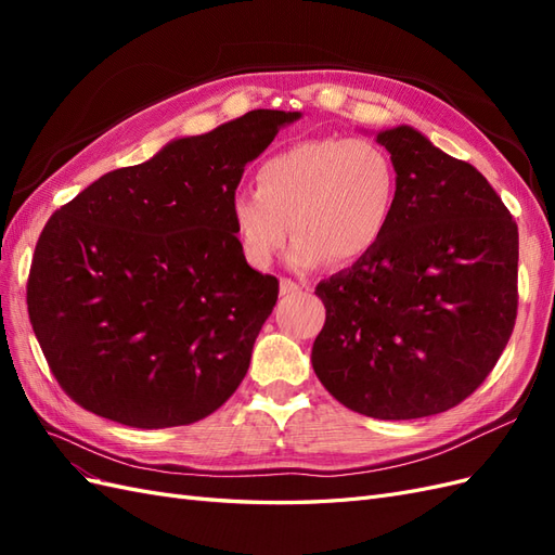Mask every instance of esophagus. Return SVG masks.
<instances>
[{"mask_svg": "<svg viewBox=\"0 0 555 555\" xmlns=\"http://www.w3.org/2000/svg\"><path fill=\"white\" fill-rule=\"evenodd\" d=\"M300 289H304V287H300L298 282H294V280H289V278H282V280H280V294H282V296L298 294Z\"/></svg>", "mask_w": 555, "mask_h": 555, "instance_id": "1", "label": "esophagus"}]
</instances>
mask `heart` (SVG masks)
<instances>
[{
    "label": "heart",
    "mask_w": 555,
    "mask_h": 555,
    "mask_svg": "<svg viewBox=\"0 0 555 555\" xmlns=\"http://www.w3.org/2000/svg\"><path fill=\"white\" fill-rule=\"evenodd\" d=\"M393 157L367 139H308L278 150L257 169V188L236 190L229 217L241 257L263 271L296 238L294 268L328 259L349 266L386 238L398 210Z\"/></svg>",
    "instance_id": "obj_1"
}]
</instances>
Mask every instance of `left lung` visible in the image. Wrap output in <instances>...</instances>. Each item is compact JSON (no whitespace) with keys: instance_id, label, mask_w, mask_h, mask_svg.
Listing matches in <instances>:
<instances>
[{"instance_id":"8db88e82","label":"left lung","mask_w":555,"mask_h":555,"mask_svg":"<svg viewBox=\"0 0 555 555\" xmlns=\"http://www.w3.org/2000/svg\"><path fill=\"white\" fill-rule=\"evenodd\" d=\"M377 143L398 210L377 249L317 284L312 367L345 408L400 422L456 408L493 371L516 322L518 229L489 180L422 131Z\"/></svg>"}]
</instances>
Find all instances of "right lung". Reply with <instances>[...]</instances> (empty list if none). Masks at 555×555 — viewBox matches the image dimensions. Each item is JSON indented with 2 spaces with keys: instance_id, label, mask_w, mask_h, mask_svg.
I'll return each instance as SVG.
<instances>
[{
  "instance_id": "obj_1",
  "label": "right lung",
  "mask_w": 555,
  "mask_h": 555,
  "mask_svg": "<svg viewBox=\"0 0 555 555\" xmlns=\"http://www.w3.org/2000/svg\"><path fill=\"white\" fill-rule=\"evenodd\" d=\"M300 113L249 111L92 182L41 231L31 328L72 400L131 428L198 422L243 382L280 284L229 217L245 164Z\"/></svg>"
}]
</instances>
